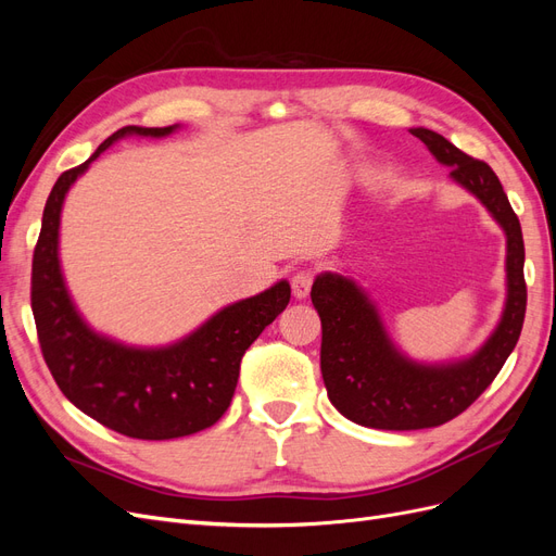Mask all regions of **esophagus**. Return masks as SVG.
<instances>
[{"label":"esophagus","instance_id":"34e87169","mask_svg":"<svg viewBox=\"0 0 556 556\" xmlns=\"http://www.w3.org/2000/svg\"><path fill=\"white\" fill-rule=\"evenodd\" d=\"M292 294L296 299H306L311 292V285H313V268H301L292 276Z\"/></svg>","mask_w":556,"mask_h":556}]
</instances>
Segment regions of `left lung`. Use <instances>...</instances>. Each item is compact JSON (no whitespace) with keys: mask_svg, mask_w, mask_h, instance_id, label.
<instances>
[{"mask_svg":"<svg viewBox=\"0 0 556 556\" xmlns=\"http://www.w3.org/2000/svg\"><path fill=\"white\" fill-rule=\"evenodd\" d=\"M410 134L450 166V178L478 197L506 231L508 296L501 323L476 355L450 364H417L396 350L374 301L355 280L331 271L315 278L311 299L323 323L319 368L329 401L352 422L390 431L439 427L462 415L510 357L527 313L525 239L498 176L441 134L425 127H413Z\"/></svg>","mask_w":556,"mask_h":556,"instance_id":"left-lung-1","label":"left lung"}]
</instances>
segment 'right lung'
<instances>
[{"label":"right lung","mask_w":556,"mask_h":556,"mask_svg":"<svg viewBox=\"0 0 556 556\" xmlns=\"http://www.w3.org/2000/svg\"><path fill=\"white\" fill-rule=\"evenodd\" d=\"M176 129L123 127L88 162L64 172L46 201L31 260V313L43 359L62 394L99 425L141 441H169L213 427L229 408L245 350L290 304V282L280 280L217 311L190 336L164 348L117 343L90 329L76 311L58 252L66 192L113 141L131 134L160 139Z\"/></svg>","instance_id":"obj_1"}]
</instances>
